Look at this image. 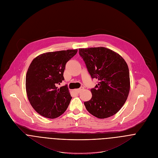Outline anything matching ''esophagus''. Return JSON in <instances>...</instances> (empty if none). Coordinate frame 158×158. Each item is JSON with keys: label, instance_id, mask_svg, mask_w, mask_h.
I'll return each instance as SVG.
<instances>
[{"label": "esophagus", "instance_id": "obj_1", "mask_svg": "<svg viewBox=\"0 0 158 158\" xmlns=\"http://www.w3.org/2000/svg\"><path fill=\"white\" fill-rule=\"evenodd\" d=\"M83 89H84V88H83V87H81V88H79V89H76V91L79 93H80L81 91H82Z\"/></svg>", "mask_w": 158, "mask_h": 158}]
</instances>
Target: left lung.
I'll return each mask as SVG.
<instances>
[{"instance_id": "8db88e82", "label": "left lung", "mask_w": 158, "mask_h": 158, "mask_svg": "<svg viewBox=\"0 0 158 158\" xmlns=\"http://www.w3.org/2000/svg\"><path fill=\"white\" fill-rule=\"evenodd\" d=\"M92 79L98 84L91 89V98L84 104L87 110L100 119L116 114L127 101L130 88L127 63L116 52L104 47L79 49Z\"/></svg>"}]
</instances>
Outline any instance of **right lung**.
Listing matches in <instances>:
<instances>
[{"label": "right lung", "instance_id": "add662e5", "mask_svg": "<svg viewBox=\"0 0 158 158\" xmlns=\"http://www.w3.org/2000/svg\"><path fill=\"white\" fill-rule=\"evenodd\" d=\"M77 49L48 52L39 55L30 64L26 75V91L34 110L43 116L55 119L67 110L72 97L64 81L65 65Z\"/></svg>", "mask_w": 158, "mask_h": 158}]
</instances>
